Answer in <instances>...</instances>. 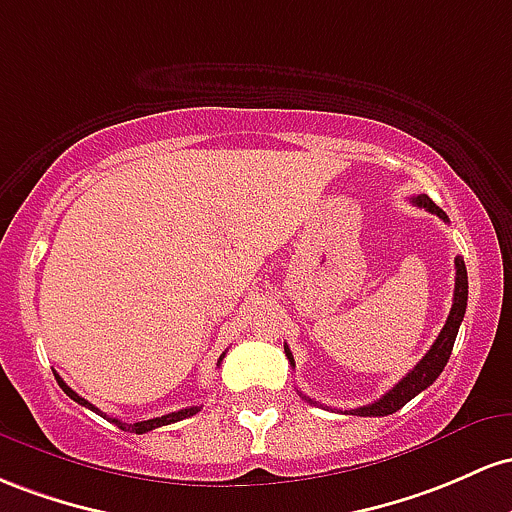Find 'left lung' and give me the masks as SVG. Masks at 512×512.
<instances>
[{
  "label": "left lung",
  "instance_id": "obj_1",
  "mask_svg": "<svg viewBox=\"0 0 512 512\" xmlns=\"http://www.w3.org/2000/svg\"><path fill=\"white\" fill-rule=\"evenodd\" d=\"M411 203L418 205V208H426L428 212H433V215H438L440 220L450 222V220H447L445 212H442L438 205H435L433 200L428 198V195H416V198H411ZM455 271H457V275H455V297H452L450 317H447L445 326H442L440 336L435 338L433 346H430L428 353L421 358V363H416V367H413L409 375L401 377V382H396L394 387L382 396V399L375 401V404L358 406V409H350L348 413H353V416H389V413L399 411L401 406L409 404L413 396L421 394L423 389H428L430 384L438 380L440 372L445 370L447 360H450V353H452V346H455L459 324H462L464 312H467L469 283H467V266H464L462 256L455 258ZM285 355H287V360H290V365L295 367V358H292L290 348H287V346H285ZM304 399L312 401L309 396H304ZM314 404H317V401H314Z\"/></svg>",
  "mask_w": 512,
  "mask_h": 512
}]
</instances>
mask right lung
Wrapping results in <instances>:
<instances>
[{
	"mask_svg": "<svg viewBox=\"0 0 512 512\" xmlns=\"http://www.w3.org/2000/svg\"><path fill=\"white\" fill-rule=\"evenodd\" d=\"M222 358H225V353L220 355V360H217V365L222 363ZM55 380H57V384H60V387H62V392H65L67 396H70V399H74V401H77V404H82V406H86V409L96 411V413H99V416H103V413H101L99 409H96L94 404H89V401L82 399V396H79L77 392H74V389L67 387V384L62 382V377H60V375H55ZM198 411H200V406H191V409H181V411H174V413H166V416H162V418H149V421L123 423V421H118V418H108V421H111V423H116L118 428H123V430H130V433H137V435H142V433H147V430H154V428L169 426V423L183 421V418H191V416H195V413H198ZM103 418H106V416H103Z\"/></svg>",
	"mask_w": 512,
	"mask_h": 512,
	"instance_id": "right-lung-1",
	"label": "right lung"
}]
</instances>
